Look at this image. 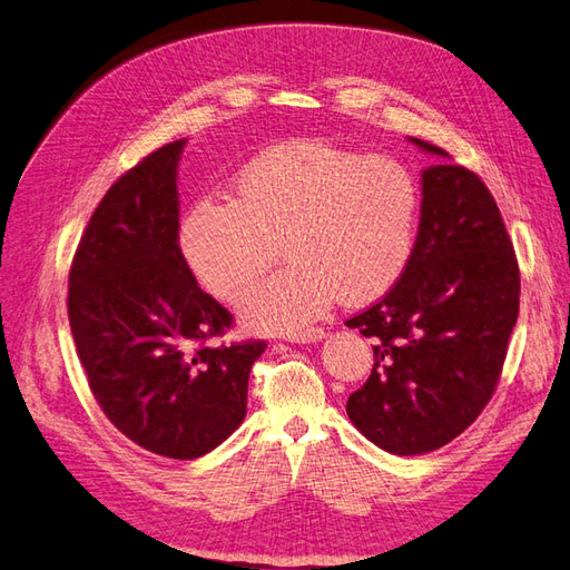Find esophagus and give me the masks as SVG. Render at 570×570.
Returning <instances> with one entry per match:
<instances>
[{
  "instance_id": "obj_1",
  "label": "esophagus",
  "mask_w": 570,
  "mask_h": 570,
  "mask_svg": "<svg viewBox=\"0 0 570 570\" xmlns=\"http://www.w3.org/2000/svg\"><path fill=\"white\" fill-rule=\"evenodd\" d=\"M326 335L323 328H306V331H295V333H285L283 337L287 343H316L321 337Z\"/></svg>"
}]
</instances>
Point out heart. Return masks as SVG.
I'll return each instance as SVG.
<instances>
[{
    "mask_svg": "<svg viewBox=\"0 0 570 570\" xmlns=\"http://www.w3.org/2000/svg\"><path fill=\"white\" fill-rule=\"evenodd\" d=\"M420 206V184L400 160L304 138L244 163L233 202L196 198L177 244L198 285L227 304L283 248L293 264L249 292L242 314L256 328L289 331L318 318L337 295L347 304L386 295L410 264Z\"/></svg>",
    "mask_w": 570,
    "mask_h": 570,
    "instance_id": "b5f03b06",
    "label": "heart"
}]
</instances>
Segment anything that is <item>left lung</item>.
Masks as SVG:
<instances>
[{
	"label": "left lung",
	"mask_w": 570,
	"mask_h": 570,
	"mask_svg": "<svg viewBox=\"0 0 570 570\" xmlns=\"http://www.w3.org/2000/svg\"><path fill=\"white\" fill-rule=\"evenodd\" d=\"M422 194L405 273L345 321L374 341L372 374L347 397V414L395 455L436 451L480 417L499 386L520 304L513 242L487 184L443 163L424 170Z\"/></svg>",
	"instance_id": "1"
}]
</instances>
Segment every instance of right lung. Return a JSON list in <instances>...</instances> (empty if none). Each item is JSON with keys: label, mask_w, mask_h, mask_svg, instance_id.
<instances>
[{"label": "right lung", "mask_w": 570, "mask_h": 570, "mask_svg": "<svg viewBox=\"0 0 570 570\" xmlns=\"http://www.w3.org/2000/svg\"><path fill=\"white\" fill-rule=\"evenodd\" d=\"M181 148L153 150L107 189L76 247L67 309L105 417L150 453L194 460L242 424L266 341H223L235 318L179 254Z\"/></svg>", "instance_id": "right-lung-1"}]
</instances>
